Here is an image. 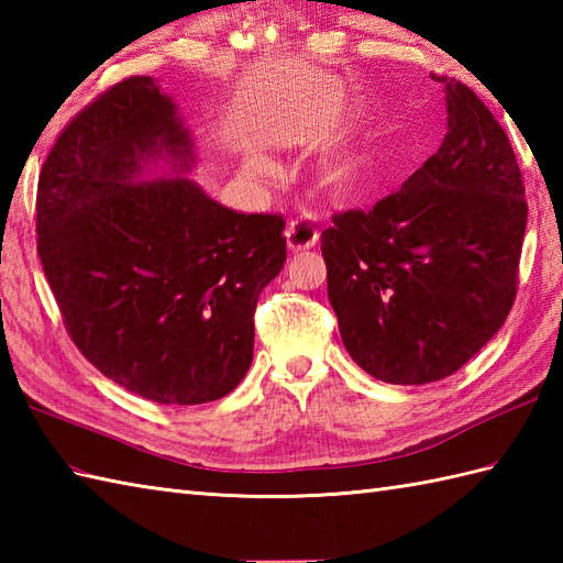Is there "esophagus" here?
Returning a JSON list of instances; mask_svg holds the SVG:
<instances>
[{"label":"esophagus","instance_id":"34e87169","mask_svg":"<svg viewBox=\"0 0 563 563\" xmlns=\"http://www.w3.org/2000/svg\"><path fill=\"white\" fill-rule=\"evenodd\" d=\"M285 236H288V246H290L292 251L312 249V246L319 242L317 218H312V214H309V212L300 214V218H295V220L288 224V232H285Z\"/></svg>","mask_w":563,"mask_h":563}]
</instances>
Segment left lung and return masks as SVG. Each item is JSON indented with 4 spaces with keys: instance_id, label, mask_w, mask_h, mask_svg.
I'll return each instance as SVG.
<instances>
[{
    "instance_id": "left-lung-1",
    "label": "left lung",
    "mask_w": 563,
    "mask_h": 563,
    "mask_svg": "<svg viewBox=\"0 0 563 563\" xmlns=\"http://www.w3.org/2000/svg\"><path fill=\"white\" fill-rule=\"evenodd\" d=\"M448 135L373 210L321 232L345 351L389 385H428L496 336L518 292L528 202L506 130L452 77Z\"/></svg>"
}]
</instances>
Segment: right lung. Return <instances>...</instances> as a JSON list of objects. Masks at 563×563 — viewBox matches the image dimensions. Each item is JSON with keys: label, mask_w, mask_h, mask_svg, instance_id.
Segmentation results:
<instances>
[{"label": "right lung", "mask_w": 563, "mask_h": 563, "mask_svg": "<svg viewBox=\"0 0 563 563\" xmlns=\"http://www.w3.org/2000/svg\"><path fill=\"white\" fill-rule=\"evenodd\" d=\"M172 97L128 77L79 111L43 164L35 232L65 329L115 385L157 404H208L244 379L261 290L285 263L283 214L220 206Z\"/></svg>", "instance_id": "right-lung-1"}]
</instances>
